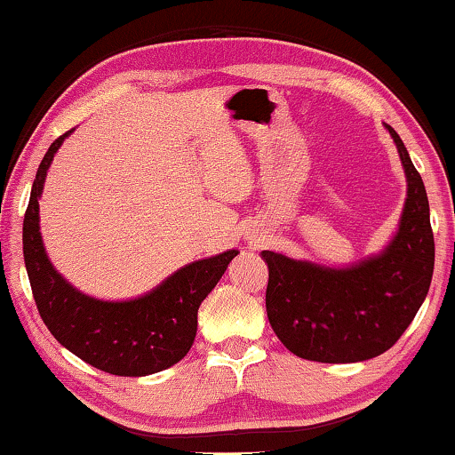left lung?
Here are the masks:
<instances>
[{
  "instance_id": "obj_1",
  "label": "left lung",
  "mask_w": 455,
  "mask_h": 455,
  "mask_svg": "<svg viewBox=\"0 0 455 455\" xmlns=\"http://www.w3.org/2000/svg\"><path fill=\"white\" fill-rule=\"evenodd\" d=\"M402 158L407 198L399 228L379 255L333 268L263 251L267 317L297 357L355 363L381 355L410 327L434 275L429 203L402 138L385 124Z\"/></svg>"
}]
</instances>
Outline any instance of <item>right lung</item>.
Instances as JSON below:
<instances>
[{"mask_svg":"<svg viewBox=\"0 0 455 455\" xmlns=\"http://www.w3.org/2000/svg\"><path fill=\"white\" fill-rule=\"evenodd\" d=\"M70 134L72 130H68L56 138L45 152L24 217V260L37 311L68 351L100 371L122 377L158 373L179 363L190 351L196 337L198 307L238 251L195 260L156 289L130 301H102L72 287L45 255L37 203L53 154Z\"/></svg>","mask_w":455,"mask_h":455,"instance_id":"add662e5","label":"right lung"}]
</instances>
